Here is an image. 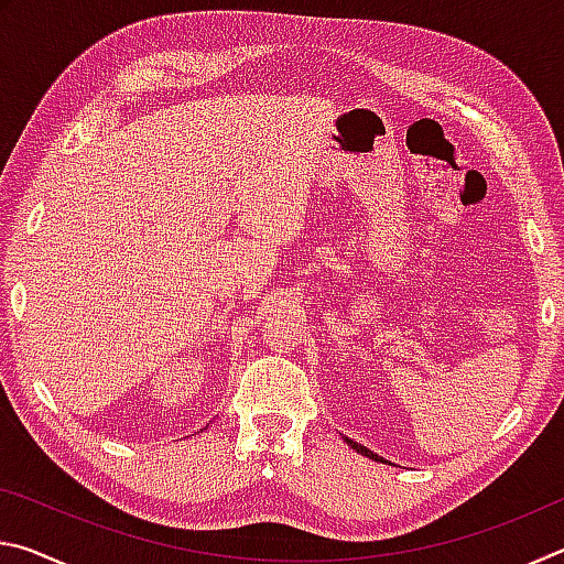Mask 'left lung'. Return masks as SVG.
I'll return each mask as SVG.
<instances>
[{"mask_svg":"<svg viewBox=\"0 0 564 564\" xmlns=\"http://www.w3.org/2000/svg\"><path fill=\"white\" fill-rule=\"evenodd\" d=\"M343 441H346L350 447H352V451H356V453H360V455H366V457H370V460H376V463H386L383 460V457H380V455H376L373 451H368V447L366 445H358L356 441H350V437H346V435H343Z\"/></svg>","mask_w":564,"mask_h":564,"instance_id":"obj_1","label":"left lung"}]
</instances>
